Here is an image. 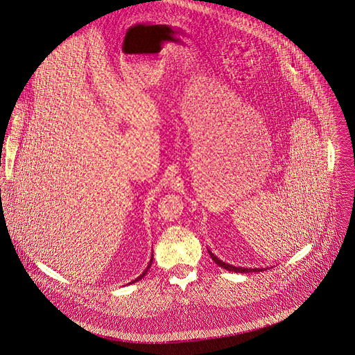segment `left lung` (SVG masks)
Instances as JSON below:
<instances>
[{
  "label": "left lung",
  "mask_w": 355,
  "mask_h": 355,
  "mask_svg": "<svg viewBox=\"0 0 355 355\" xmlns=\"http://www.w3.org/2000/svg\"><path fill=\"white\" fill-rule=\"evenodd\" d=\"M208 253H209L211 259H212L219 267H222V268H225V270H227V271H232V272H261V271L266 270V268H241V267H236V266L223 263V261L219 260L211 250H208Z\"/></svg>",
  "instance_id": "1"
}]
</instances>
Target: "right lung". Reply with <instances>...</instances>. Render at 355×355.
<instances>
[{
  "mask_svg": "<svg viewBox=\"0 0 355 355\" xmlns=\"http://www.w3.org/2000/svg\"><path fill=\"white\" fill-rule=\"evenodd\" d=\"M153 257H154V254H153V256H151V260H150V264H148V267H147V268H146V271H144V272H143V274H141V275L139 276V277H136V279H135V280H132V282H130V283H135V282H137V280H140V279H141V277H143V276L146 275V274H147V272H148V270H150V267H151V264H153Z\"/></svg>",
  "mask_w": 355,
  "mask_h": 355,
  "instance_id": "obj_1",
  "label": "right lung"
}]
</instances>
